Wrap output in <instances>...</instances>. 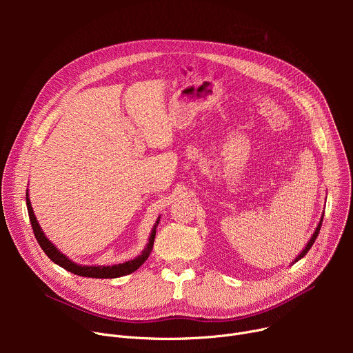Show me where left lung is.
I'll return each mask as SVG.
<instances>
[{
    "label": "left lung",
    "instance_id": "obj_1",
    "mask_svg": "<svg viewBox=\"0 0 353 353\" xmlns=\"http://www.w3.org/2000/svg\"><path fill=\"white\" fill-rule=\"evenodd\" d=\"M322 221H323V214H322V217H321V221H319V225H318V228H316V230H314V233L312 234V237H310V240L307 242V245L305 246V249L301 252V254H298V257L294 259V262L293 263H296L298 261H301V259L309 252V249L312 248V245L314 243V240H316V237H318V234H319V230H321V226H322Z\"/></svg>",
    "mask_w": 353,
    "mask_h": 353
}]
</instances>
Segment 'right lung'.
<instances>
[{
    "label": "right lung",
    "instance_id": "obj_1",
    "mask_svg": "<svg viewBox=\"0 0 353 353\" xmlns=\"http://www.w3.org/2000/svg\"><path fill=\"white\" fill-rule=\"evenodd\" d=\"M27 209H28V216H30V221H31V228L34 232V236L37 239V242L41 246V249L44 250V253L51 259V261L61 266L63 269L77 274V276H84V277H96V279H114V277H120V276H125L133 273L134 270H137L145 261L147 257L150 256L152 250H153V245H154V237H156V228L160 221V217L156 220L154 228L150 233V237H148V243L144 248V250L141 252L140 256H137L133 261H128L124 263H119V265H113V266H81L79 263H74L72 261L63 254L57 248H55L50 240L46 237L43 229L40 228L39 221L35 219L34 210L31 208V201L28 199V190H27Z\"/></svg>",
    "mask_w": 353,
    "mask_h": 353
}]
</instances>
